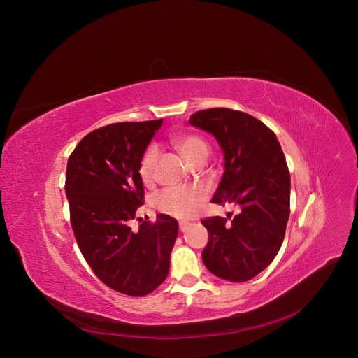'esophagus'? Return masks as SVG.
Returning <instances> with one entry per match:
<instances>
[{
	"mask_svg": "<svg viewBox=\"0 0 358 358\" xmlns=\"http://www.w3.org/2000/svg\"><path fill=\"white\" fill-rule=\"evenodd\" d=\"M188 227H189V222H185V220H180V222H178V229H180V231H185Z\"/></svg>",
	"mask_w": 358,
	"mask_h": 358,
	"instance_id": "34e87169",
	"label": "esophagus"
}]
</instances>
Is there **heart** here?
I'll list each match as a JSON object with an SVG mask.
<instances>
[{
	"instance_id": "obj_1",
	"label": "heart",
	"mask_w": 358,
	"mask_h": 358,
	"mask_svg": "<svg viewBox=\"0 0 358 358\" xmlns=\"http://www.w3.org/2000/svg\"><path fill=\"white\" fill-rule=\"evenodd\" d=\"M173 145L185 159V162L192 166L205 162L210 150L208 142L195 134L174 136ZM157 155V148L149 146L142 156L139 164V174L145 184L153 181ZM205 198L206 194L199 187H169L156 194V196L153 198V205L157 210L163 213L176 217H189L199 209Z\"/></svg>"
}]
</instances>
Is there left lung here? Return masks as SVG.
I'll return each instance as SVG.
<instances>
[{"instance_id":"1","label":"left lung","mask_w":358,"mask_h":358,"mask_svg":"<svg viewBox=\"0 0 358 358\" xmlns=\"http://www.w3.org/2000/svg\"><path fill=\"white\" fill-rule=\"evenodd\" d=\"M189 124L212 134L224 155L212 202L237 208L233 216L201 220L209 233L203 264L222 280L249 281L271 264L284 242L291 191L285 156L275 134L246 112L203 109Z\"/></svg>"}]
</instances>
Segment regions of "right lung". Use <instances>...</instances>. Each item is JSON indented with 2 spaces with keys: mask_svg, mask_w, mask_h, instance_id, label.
<instances>
[{
  "mask_svg": "<svg viewBox=\"0 0 358 358\" xmlns=\"http://www.w3.org/2000/svg\"><path fill=\"white\" fill-rule=\"evenodd\" d=\"M163 119L119 122L84 136L67 162L66 196L81 255L110 289L129 296L153 292L167 277L177 220L159 213L129 226L145 202L139 164Z\"/></svg>",
  "mask_w": 358,
  "mask_h": 358,
  "instance_id": "right-lung-1",
  "label": "right lung"
}]
</instances>
